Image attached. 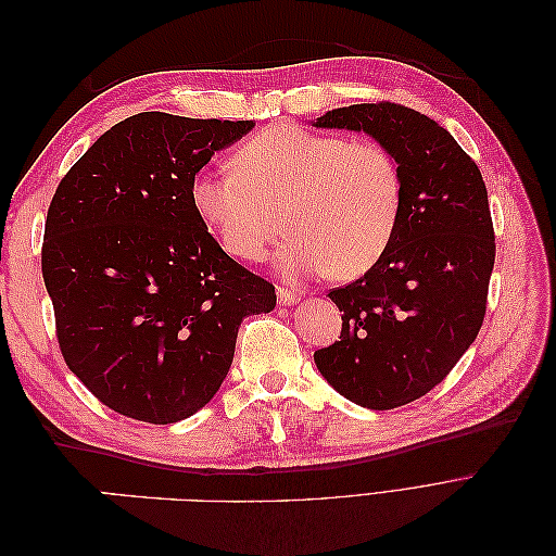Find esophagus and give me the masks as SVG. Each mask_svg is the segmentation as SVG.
I'll return each mask as SVG.
<instances>
[{
  "mask_svg": "<svg viewBox=\"0 0 556 556\" xmlns=\"http://www.w3.org/2000/svg\"><path fill=\"white\" fill-rule=\"evenodd\" d=\"M278 301L282 306H294L296 301H301V292L292 288H278Z\"/></svg>",
  "mask_w": 556,
  "mask_h": 556,
  "instance_id": "obj_1",
  "label": "esophagus"
}]
</instances>
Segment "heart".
I'll list each match as a JSON object with an SVG mask.
<instances>
[{
    "instance_id": "1",
    "label": "heart",
    "mask_w": 556,
    "mask_h": 556,
    "mask_svg": "<svg viewBox=\"0 0 556 556\" xmlns=\"http://www.w3.org/2000/svg\"><path fill=\"white\" fill-rule=\"evenodd\" d=\"M233 169L199 172L190 201L231 257L262 262L280 237L290 276H364L384 257L403 208V176L390 148L341 134L276 125L243 141Z\"/></svg>"
}]
</instances>
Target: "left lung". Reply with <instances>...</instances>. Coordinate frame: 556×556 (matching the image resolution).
Listing matches in <instances>:
<instances>
[{
	"instance_id": "obj_1",
	"label": "left lung",
	"mask_w": 556,
	"mask_h": 556,
	"mask_svg": "<svg viewBox=\"0 0 556 556\" xmlns=\"http://www.w3.org/2000/svg\"><path fill=\"white\" fill-rule=\"evenodd\" d=\"M315 127L371 134L401 166L392 245L371 271L329 290L343 311L341 341L313 355L336 392L390 410L443 382L482 327L496 257L486 188L447 129L415 109L355 104Z\"/></svg>"
}]
</instances>
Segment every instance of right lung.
I'll return each mask as SVG.
<instances>
[{
    "label": "right lung",
    "mask_w": 556,
    "mask_h": 556,
    "mask_svg": "<svg viewBox=\"0 0 556 556\" xmlns=\"http://www.w3.org/2000/svg\"><path fill=\"white\" fill-rule=\"evenodd\" d=\"M252 121L146 111L113 125L60 180L41 274L66 366L131 419L172 425L220 390L248 315L276 288L199 220L190 182Z\"/></svg>",
    "instance_id": "obj_1"
}]
</instances>
